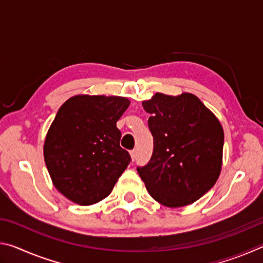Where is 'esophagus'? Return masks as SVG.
<instances>
[{
  "mask_svg": "<svg viewBox=\"0 0 263 263\" xmlns=\"http://www.w3.org/2000/svg\"><path fill=\"white\" fill-rule=\"evenodd\" d=\"M136 154H137V152H136L135 149L131 151V152H130V155H131V159H132V161H135V159H136Z\"/></svg>",
  "mask_w": 263,
  "mask_h": 263,
  "instance_id": "esophagus-1",
  "label": "esophagus"
}]
</instances>
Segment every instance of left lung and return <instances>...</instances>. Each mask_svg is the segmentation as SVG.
<instances>
[{"mask_svg": "<svg viewBox=\"0 0 263 263\" xmlns=\"http://www.w3.org/2000/svg\"><path fill=\"white\" fill-rule=\"evenodd\" d=\"M142 106L151 115L153 154L146 166L137 168L138 174L162 205L193 204L220 175L224 130L219 119L190 92H157Z\"/></svg>", "mask_w": 263, "mask_h": 263, "instance_id": "8db88e82", "label": "left lung"}]
</instances>
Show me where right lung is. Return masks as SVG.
Wrapping results in <instances>:
<instances>
[{
  "label": "right lung",
  "mask_w": 263,
  "mask_h": 263,
  "mask_svg": "<svg viewBox=\"0 0 263 263\" xmlns=\"http://www.w3.org/2000/svg\"><path fill=\"white\" fill-rule=\"evenodd\" d=\"M128 105L122 96L75 95L58 110L44 141V160L53 185L69 201H102L130 163L116 126Z\"/></svg>",
  "instance_id": "1"
}]
</instances>
